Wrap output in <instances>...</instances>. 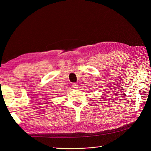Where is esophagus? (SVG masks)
I'll list each match as a JSON object with an SVG mask.
<instances>
[{"label":"esophagus","mask_w":151,"mask_h":151,"mask_svg":"<svg viewBox=\"0 0 151 151\" xmlns=\"http://www.w3.org/2000/svg\"><path fill=\"white\" fill-rule=\"evenodd\" d=\"M72 86H73V88H75V89L78 88V83H73Z\"/></svg>","instance_id":"34e87169"}]
</instances>
